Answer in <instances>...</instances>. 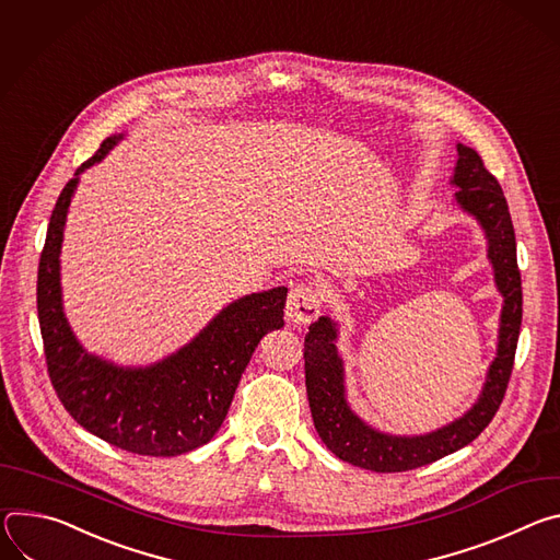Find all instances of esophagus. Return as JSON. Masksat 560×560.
Instances as JSON below:
<instances>
[{
  "label": "esophagus",
  "mask_w": 560,
  "mask_h": 560,
  "mask_svg": "<svg viewBox=\"0 0 560 560\" xmlns=\"http://www.w3.org/2000/svg\"><path fill=\"white\" fill-rule=\"evenodd\" d=\"M320 306H323V300H320L318 289L314 284L300 282L289 291L287 318L295 325H308L318 318Z\"/></svg>",
  "instance_id": "esophagus-1"
}]
</instances>
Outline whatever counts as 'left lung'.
Returning <instances> with one entry per match:
<instances>
[{"instance_id":"8db88e82","label":"left lung","mask_w":560,"mask_h":560,"mask_svg":"<svg viewBox=\"0 0 560 560\" xmlns=\"http://www.w3.org/2000/svg\"><path fill=\"white\" fill-rule=\"evenodd\" d=\"M458 162L452 184L458 207L474 215L487 237V258L493 267L495 289L503 295L499 349L489 364L487 381L474 407L454 422L422 433L394 436L369 427L358 418L345 394V362L338 355V327L320 316L304 336L306 396L318 436L340 460L378 474L407 471L454 454L480 436L499 411L514 369V355L523 320V289L516 262V235L508 200L499 179L482 164L480 155L458 144Z\"/></svg>"}]
</instances>
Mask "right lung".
I'll return each instance as SVG.
<instances>
[{
  "instance_id": "1",
  "label": "right lung",
  "mask_w": 560,
  "mask_h": 560,
  "mask_svg": "<svg viewBox=\"0 0 560 560\" xmlns=\"http://www.w3.org/2000/svg\"><path fill=\"white\" fill-rule=\"evenodd\" d=\"M121 138H106L55 202L37 271L44 355L57 398L93 436L140 456H179L215 436L258 342L284 327L287 287L237 298L189 345L149 366H117L89 353L65 316L59 254L80 173Z\"/></svg>"
}]
</instances>
